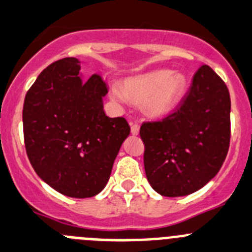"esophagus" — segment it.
<instances>
[{
  "label": "esophagus",
  "instance_id": "1",
  "mask_svg": "<svg viewBox=\"0 0 252 252\" xmlns=\"http://www.w3.org/2000/svg\"><path fill=\"white\" fill-rule=\"evenodd\" d=\"M138 132H140V125L131 124V133L132 135H138Z\"/></svg>",
  "mask_w": 252,
  "mask_h": 252
}]
</instances>
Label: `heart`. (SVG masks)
<instances>
[{"mask_svg":"<svg viewBox=\"0 0 252 252\" xmlns=\"http://www.w3.org/2000/svg\"><path fill=\"white\" fill-rule=\"evenodd\" d=\"M186 89L187 79L183 74L160 69L127 79L122 88L114 85L111 95L116 100L143 102L151 116H164L178 105Z\"/></svg>","mask_w":252,"mask_h":252,"instance_id":"heart-1","label":"heart"}]
</instances>
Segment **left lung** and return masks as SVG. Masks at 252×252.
Segmentation results:
<instances>
[{
	"label": "left lung",
	"mask_w": 252,
	"mask_h": 252,
	"mask_svg": "<svg viewBox=\"0 0 252 252\" xmlns=\"http://www.w3.org/2000/svg\"><path fill=\"white\" fill-rule=\"evenodd\" d=\"M230 107L222 79L202 65L172 114L141 125L146 177L157 193L188 195L217 176L229 151Z\"/></svg>",
	"instance_id": "obj_1"
}]
</instances>
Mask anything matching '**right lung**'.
<instances>
[{
	"mask_svg": "<svg viewBox=\"0 0 252 252\" xmlns=\"http://www.w3.org/2000/svg\"><path fill=\"white\" fill-rule=\"evenodd\" d=\"M80 62L64 58L48 65L26 94L23 136L35 173L71 198H89L106 186L130 126L106 116V83L99 74L80 78Z\"/></svg>",
	"mask_w": 252,
	"mask_h": 252,
	"instance_id": "right-lung-1",
	"label": "right lung"
}]
</instances>
